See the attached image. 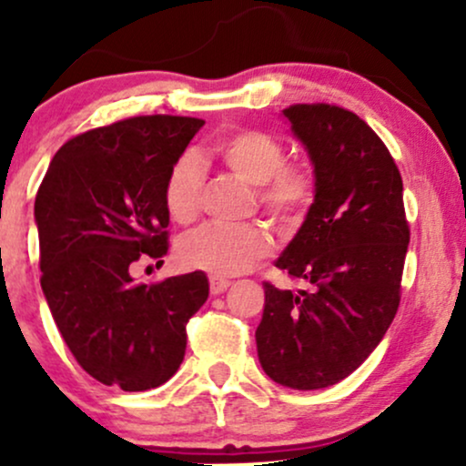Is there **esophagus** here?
<instances>
[{
  "label": "esophagus",
  "mask_w": 466,
  "mask_h": 466,
  "mask_svg": "<svg viewBox=\"0 0 466 466\" xmlns=\"http://www.w3.org/2000/svg\"><path fill=\"white\" fill-rule=\"evenodd\" d=\"M228 287H229V280H226V278H218V276L210 278V293H212V296H218V293L228 291Z\"/></svg>",
  "instance_id": "esophagus-1"
}]
</instances>
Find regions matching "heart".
Masks as SVG:
<instances>
[{
    "label": "heart",
    "instance_id": "heart-1",
    "mask_svg": "<svg viewBox=\"0 0 466 466\" xmlns=\"http://www.w3.org/2000/svg\"><path fill=\"white\" fill-rule=\"evenodd\" d=\"M217 155L229 173L256 186L260 208L280 226L302 221L315 197V181L302 166L285 164V148L265 131H234L217 144ZM203 170L195 155L186 153L170 164L164 177V206L173 221L190 223L199 212ZM269 254L265 229L248 226L228 229L201 226L177 243V260L188 269L212 276H238Z\"/></svg>",
    "mask_w": 466,
    "mask_h": 466
}]
</instances>
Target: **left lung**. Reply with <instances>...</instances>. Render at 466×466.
<instances>
[{
  "mask_svg": "<svg viewBox=\"0 0 466 466\" xmlns=\"http://www.w3.org/2000/svg\"><path fill=\"white\" fill-rule=\"evenodd\" d=\"M282 117L313 166L315 197L276 267L311 289L265 282L256 349L276 383L319 390L357 370L392 324L410 228L397 164L360 116L293 105Z\"/></svg>",
  "mask_w": 466,
  "mask_h": 466,
  "instance_id": "1",
  "label": "left lung"
}]
</instances>
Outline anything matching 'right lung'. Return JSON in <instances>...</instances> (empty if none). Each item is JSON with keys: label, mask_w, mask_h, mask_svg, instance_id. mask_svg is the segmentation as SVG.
<instances>
[{"label": "right lung", "mask_w": 466, "mask_h": 466, "mask_svg": "<svg viewBox=\"0 0 466 466\" xmlns=\"http://www.w3.org/2000/svg\"><path fill=\"white\" fill-rule=\"evenodd\" d=\"M206 122L140 116L80 133L50 162L35 199L41 289L67 349L105 386L144 392L177 372L203 271L142 285L133 263L168 249L164 177Z\"/></svg>", "instance_id": "add662e5"}]
</instances>
